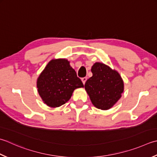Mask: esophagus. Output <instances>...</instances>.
<instances>
[{
	"label": "esophagus",
	"mask_w": 157,
	"mask_h": 157,
	"mask_svg": "<svg viewBox=\"0 0 157 157\" xmlns=\"http://www.w3.org/2000/svg\"><path fill=\"white\" fill-rule=\"evenodd\" d=\"M86 80H87V78H82V82L84 84H85V83H86Z\"/></svg>",
	"instance_id": "esophagus-1"
}]
</instances>
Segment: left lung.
<instances>
[{"label":"left lung","instance_id":"1","mask_svg":"<svg viewBox=\"0 0 157 157\" xmlns=\"http://www.w3.org/2000/svg\"><path fill=\"white\" fill-rule=\"evenodd\" d=\"M93 76L86 82L85 90L97 108L107 110L121 99L124 92V82L115 69L97 62L91 68Z\"/></svg>","mask_w":157,"mask_h":157}]
</instances>
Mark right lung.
I'll list each match as a JSON object with an SVG mask.
<instances>
[{
  "label": "right lung",
  "mask_w": 157,
  "mask_h": 157,
  "mask_svg": "<svg viewBox=\"0 0 157 157\" xmlns=\"http://www.w3.org/2000/svg\"><path fill=\"white\" fill-rule=\"evenodd\" d=\"M36 87L42 101L50 107H58L66 103L76 88L84 84L75 71L65 58L52 59L40 73Z\"/></svg>",
  "instance_id": "obj_1"
}]
</instances>
